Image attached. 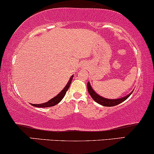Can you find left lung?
<instances>
[{"instance_id": "1", "label": "left lung", "mask_w": 154, "mask_h": 154, "mask_svg": "<svg viewBox=\"0 0 154 154\" xmlns=\"http://www.w3.org/2000/svg\"><path fill=\"white\" fill-rule=\"evenodd\" d=\"M87 88H88V91L89 93V94L91 95L93 99H94L95 101L97 102L98 103L100 104V105L104 106H117L119 105V103H122V102L126 100L127 98H128L129 96H131V94L132 93H131L130 94H128V96H125V97L121 98H119V99H107V98H103L101 96H98V95L96 94V92L93 90L91 86L90 83L88 82L87 83Z\"/></svg>"}]
</instances>
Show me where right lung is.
I'll return each instance as SVG.
<instances>
[{"label": "right lung", "instance_id": "obj_1", "mask_svg": "<svg viewBox=\"0 0 154 154\" xmlns=\"http://www.w3.org/2000/svg\"><path fill=\"white\" fill-rule=\"evenodd\" d=\"M73 75H71V77L70 78L69 81H68V83H67V85H66L65 88L63 89L62 91L57 95L56 97L53 98L52 99L48 100V101L46 102V103H41V104H31V105L33 106H35V107L45 108V107H51V106H54L55 105H56V104H58L60 101V100L63 98L64 96H65L66 91L68 90V88H69V87H70V85H71L72 79H73Z\"/></svg>", "mask_w": 154, "mask_h": 154}]
</instances>
